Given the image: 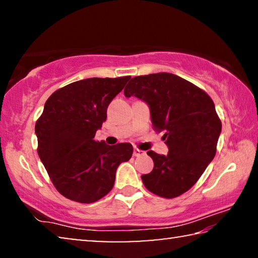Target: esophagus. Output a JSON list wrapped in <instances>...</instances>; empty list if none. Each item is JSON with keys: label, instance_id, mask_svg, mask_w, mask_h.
<instances>
[{"label": "esophagus", "instance_id": "obj_1", "mask_svg": "<svg viewBox=\"0 0 258 258\" xmlns=\"http://www.w3.org/2000/svg\"><path fill=\"white\" fill-rule=\"evenodd\" d=\"M145 154H146L145 151L139 150V149H134V151H133V156H135V157H140V156H142V155H145Z\"/></svg>", "mask_w": 258, "mask_h": 258}]
</instances>
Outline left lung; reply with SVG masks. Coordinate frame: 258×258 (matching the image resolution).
Here are the masks:
<instances>
[{
  "label": "left lung",
  "instance_id": "1",
  "mask_svg": "<svg viewBox=\"0 0 258 258\" xmlns=\"http://www.w3.org/2000/svg\"><path fill=\"white\" fill-rule=\"evenodd\" d=\"M150 108L151 123L164 131L167 156L148 151L151 173L142 175L148 190L159 197L175 198L199 180L216 154L222 131L211 97L192 83L169 73L137 76L125 87Z\"/></svg>",
  "mask_w": 258,
  "mask_h": 258
}]
</instances>
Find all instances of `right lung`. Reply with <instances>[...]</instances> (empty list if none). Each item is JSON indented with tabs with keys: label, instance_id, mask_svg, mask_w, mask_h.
I'll return each mask as SVG.
<instances>
[{
	"label": "right lung",
	"instance_id": "obj_1",
	"mask_svg": "<svg viewBox=\"0 0 258 258\" xmlns=\"http://www.w3.org/2000/svg\"><path fill=\"white\" fill-rule=\"evenodd\" d=\"M130 76L86 78L56 90L35 125L37 152L52 183L63 197L98 202L112 189L117 167L130 160L131 143L94 141L107 108Z\"/></svg>",
	"mask_w": 258,
	"mask_h": 258
}]
</instances>
